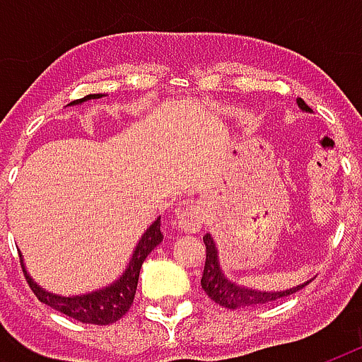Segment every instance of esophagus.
<instances>
[{
	"mask_svg": "<svg viewBox=\"0 0 362 362\" xmlns=\"http://www.w3.org/2000/svg\"><path fill=\"white\" fill-rule=\"evenodd\" d=\"M204 207L197 204H188L178 213V227L184 233H197L204 225Z\"/></svg>",
	"mask_w": 362,
	"mask_h": 362,
	"instance_id": "esophagus-1",
	"label": "esophagus"
}]
</instances>
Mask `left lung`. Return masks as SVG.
Returning a JSON list of instances; mask_svg holds the SVG:
<instances>
[{"mask_svg":"<svg viewBox=\"0 0 362 362\" xmlns=\"http://www.w3.org/2000/svg\"><path fill=\"white\" fill-rule=\"evenodd\" d=\"M298 106L303 110H308V106L303 98H298ZM205 243V267L204 275H202V287L207 293V296L215 300L225 308H243V306H256V304H266L269 300L281 298V296H288L304 288L308 283L298 285V287L287 288V291H277V293H264V291H252V288L238 287L236 283L228 281L219 267V258H217V248L213 243L211 235L204 236Z\"/></svg>","mask_w":362,"mask_h":362,"instance_id":"obj_1","label":"left lung"}]
</instances>
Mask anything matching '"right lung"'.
I'll return each instance as SVG.
<instances>
[{
  "label": "right lung",
  "instance_id": "add662e5",
  "mask_svg": "<svg viewBox=\"0 0 362 362\" xmlns=\"http://www.w3.org/2000/svg\"><path fill=\"white\" fill-rule=\"evenodd\" d=\"M90 98H100V95H87L83 98H77L71 104L85 103ZM163 240L160 235V219H157L151 225L145 235L141 236V240L135 248L134 256L129 259L126 273L119 277L116 283H112L106 288L89 293V295L81 296H58L46 293L42 288L36 285L35 281L30 279L25 272V279H27L28 287L33 288V293L40 303L48 304L54 310L66 314L69 318H75L83 322V324H96V326H108L114 324L116 320H119L129 306L134 304L135 288H137V281H139V269H141L143 262L149 256L151 250H155L158 244Z\"/></svg>",
  "mask_w": 362,
  "mask_h": 362
}]
</instances>
